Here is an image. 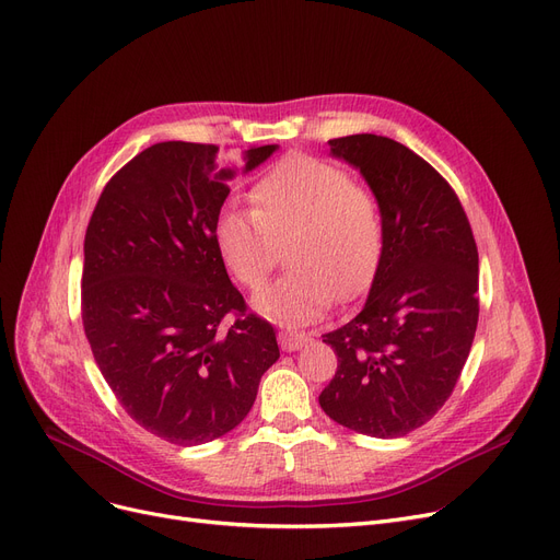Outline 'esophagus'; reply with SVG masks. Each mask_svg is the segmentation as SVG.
I'll list each match as a JSON object with an SVG mask.
<instances>
[{
  "label": "esophagus",
  "mask_w": 560,
  "mask_h": 560,
  "mask_svg": "<svg viewBox=\"0 0 560 560\" xmlns=\"http://www.w3.org/2000/svg\"><path fill=\"white\" fill-rule=\"evenodd\" d=\"M308 343V336L295 331H279V346L283 352H295Z\"/></svg>",
  "instance_id": "esophagus-1"
}]
</instances>
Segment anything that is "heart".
<instances>
[{"mask_svg":"<svg viewBox=\"0 0 560 560\" xmlns=\"http://www.w3.org/2000/svg\"><path fill=\"white\" fill-rule=\"evenodd\" d=\"M254 208H229L214 222V245L249 290L270 281L285 247L290 272L256 298L283 325L311 323L334 298H357L375 279L386 247L377 194L336 164L293 158L252 189Z\"/></svg>","mask_w":560,"mask_h":560,"instance_id":"1","label":"heart"}]
</instances>
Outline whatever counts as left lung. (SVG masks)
Returning a JSON list of instances; mask_svg holds the SVG:
<instances>
[{
    "label": "left lung",
    "instance_id": "left-lung-1",
    "mask_svg": "<svg viewBox=\"0 0 560 560\" xmlns=\"http://www.w3.org/2000/svg\"><path fill=\"white\" fill-rule=\"evenodd\" d=\"M384 210L386 247L357 318L323 336L338 357L325 415L354 432L405 436L453 394L478 325V249L453 187L407 145L329 139Z\"/></svg>",
    "mask_w": 560,
    "mask_h": 560
}]
</instances>
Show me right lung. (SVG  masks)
Returning <instances> with one entry per match:
<instances>
[{
  "mask_svg": "<svg viewBox=\"0 0 560 560\" xmlns=\"http://www.w3.org/2000/svg\"><path fill=\"white\" fill-rule=\"evenodd\" d=\"M217 151L191 141L141 151L105 185L84 237L93 359L128 415L178 446L231 432L279 359L275 327L247 311L214 245L237 174ZM275 151H245V172Z\"/></svg>",
  "mask_w": 560,
  "mask_h": 560,
  "instance_id": "right-lung-1",
  "label": "right lung"
}]
</instances>
